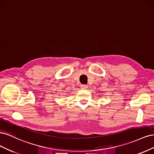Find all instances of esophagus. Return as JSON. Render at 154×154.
<instances>
[{
  "instance_id": "esophagus-1",
  "label": "esophagus",
  "mask_w": 154,
  "mask_h": 154,
  "mask_svg": "<svg viewBox=\"0 0 154 154\" xmlns=\"http://www.w3.org/2000/svg\"><path fill=\"white\" fill-rule=\"evenodd\" d=\"M80 87L82 89H87L88 88V85H80Z\"/></svg>"
}]
</instances>
